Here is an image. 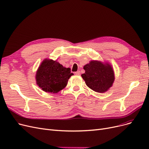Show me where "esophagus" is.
Returning <instances> with one entry per match:
<instances>
[{"label": "esophagus", "mask_w": 149, "mask_h": 149, "mask_svg": "<svg viewBox=\"0 0 149 149\" xmlns=\"http://www.w3.org/2000/svg\"><path fill=\"white\" fill-rule=\"evenodd\" d=\"M80 73H81L80 71H77L76 72H75V74H76V75H79V74H80Z\"/></svg>", "instance_id": "esophagus-1"}]
</instances>
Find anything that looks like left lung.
Instances as JSON below:
<instances>
[{"instance_id": "obj_1", "label": "left lung", "mask_w": 149, "mask_h": 149, "mask_svg": "<svg viewBox=\"0 0 149 149\" xmlns=\"http://www.w3.org/2000/svg\"><path fill=\"white\" fill-rule=\"evenodd\" d=\"M85 73L81 74L86 85L95 92L103 93L112 86L114 81V71L110 65L91 61L84 65Z\"/></svg>"}]
</instances>
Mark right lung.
<instances>
[{
	"label": "right lung",
	"mask_w": 149,
	"mask_h": 149,
	"mask_svg": "<svg viewBox=\"0 0 149 149\" xmlns=\"http://www.w3.org/2000/svg\"><path fill=\"white\" fill-rule=\"evenodd\" d=\"M72 75L70 68H65L53 60L45 59L37 71V84L43 91L55 93L65 87Z\"/></svg>",
	"instance_id": "1"
}]
</instances>
